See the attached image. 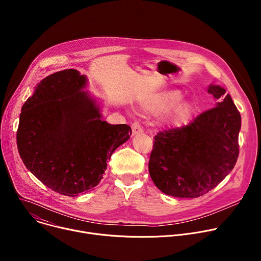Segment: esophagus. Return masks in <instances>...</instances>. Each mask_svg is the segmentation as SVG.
<instances>
[{"label": "esophagus", "instance_id": "obj_1", "mask_svg": "<svg viewBox=\"0 0 261 261\" xmlns=\"http://www.w3.org/2000/svg\"><path fill=\"white\" fill-rule=\"evenodd\" d=\"M142 131H143L142 127H141V125L138 122H135V123L132 124V133H133V135L141 133Z\"/></svg>", "mask_w": 261, "mask_h": 261}]
</instances>
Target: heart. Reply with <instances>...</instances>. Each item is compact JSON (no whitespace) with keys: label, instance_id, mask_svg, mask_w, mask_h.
I'll list each match as a JSON object with an SVG mask.
<instances>
[{"label":"heart","instance_id":"obj_1","mask_svg":"<svg viewBox=\"0 0 261 261\" xmlns=\"http://www.w3.org/2000/svg\"><path fill=\"white\" fill-rule=\"evenodd\" d=\"M182 99V94L179 91L165 92L156 97L146 99L142 102L143 108L148 113L161 114L176 106ZM193 113V106L189 103H185L178 106L174 113V119L176 122H185L190 119Z\"/></svg>","mask_w":261,"mask_h":261}]
</instances>
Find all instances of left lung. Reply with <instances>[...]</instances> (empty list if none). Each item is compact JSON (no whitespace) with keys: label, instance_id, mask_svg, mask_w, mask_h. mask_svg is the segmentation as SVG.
Segmentation results:
<instances>
[{"label":"left lung","instance_id":"1","mask_svg":"<svg viewBox=\"0 0 261 261\" xmlns=\"http://www.w3.org/2000/svg\"><path fill=\"white\" fill-rule=\"evenodd\" d=\"M220 99L225 90L210 86ZM241 115L229 95L190 124L154 136L148 171L163 193L195 198L214 189L233 169L239 153Z\"/></svg>","mask_w":261,"mask_h":261}]
</instances>
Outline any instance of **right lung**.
I'll use <instances>...</instances> for the list:
<instances>
[{"label": "right lung", "mask_w": 261, "mask_h": 261, "mask_svg": "<svg viewBox=\"0 0 261 261\" xmlns=\"http://www.w3.org/2000/svg\"><path fill=\"white\" fill-rule=\"evenodd\" d=\"M87 79L65 69L45 77L24 102L16 133L25 167L46 187L77 196L99 184L106 162L130 138V126L101 121L82 89Z\"/></svg>", "instance_id": "obj_1"}]
</instances>
